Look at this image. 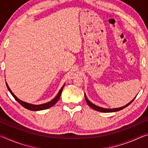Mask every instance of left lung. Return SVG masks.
<instances>
[{
  "label": "left lung",
  "mask_w": 148,
  "mask_h": 148,
  "mask_svg": "<svg viewBox=\"0 0 148 148\" xmlns=\"http://www.w3.org/2000/svg\"><path fill=\"white\" fill-rule=\"evenodd\" d=\"M85 100H86V101H87V103L88 106H90V107H91L92 109H94V110H95L99 111V112H117V111L122 110L123 108L127 107L129 104H130L134 101V100L135 99H134L131 102H130L128 104H127L126 105H125L124 106H122V107L117 108H112V109H107V108H103L99 107V106H97L96 105H95V104H93L92 103H90L89 101H88L85 95Z\"/></svg>",
  "instance_id": "left-lung-1"
}]
</instances>
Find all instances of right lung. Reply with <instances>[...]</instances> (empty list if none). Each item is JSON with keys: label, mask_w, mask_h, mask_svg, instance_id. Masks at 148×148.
Returning a JSON list of instances; mask_svg holds the SVG:
<instances>
[{"label": "right lung", "mask_w": 148, "mask_h": 148, "mask_svg": "<svg viewBox=\"0 0 148 148\" xmlns=\"http://www.w3.org/2000/svg\"><path fill=\"white\" fill-rule=\"evenodd\" d=\"M6 87H7L8 89L10 92L11 93V95H12L13 97L14 98L16 101L18 103H20V104L22 106H24L25 108L28 109V110H34V111H37V110H45V109H47L51 107V106H53L54 104H56L57 102L58 101V100L60 99V96H61V92H62V90L63 89V87H64V85L62 87H61V89L60 90V91H59L58 94L57 96L54 98V99L52 100V101L48 102V103H45V104H39V105H34V104H29V103H25V102H23L22 101H20V99H18V98L15 96L13 94L12 90L10 89V88H9L8 85H7V83H6Z\"/></svg>", "instance_id": "1"}]
</instances>
